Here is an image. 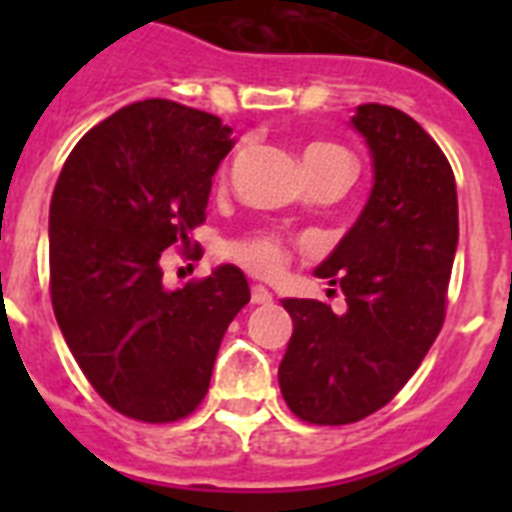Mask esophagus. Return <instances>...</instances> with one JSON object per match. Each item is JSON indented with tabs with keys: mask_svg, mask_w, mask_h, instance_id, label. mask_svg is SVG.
<instances>
[{
	"mask_svg": "<svg viewBox=\"0 0 512 512\" xmlns=\"http://www.w3.org/2000/svg\"><path fill=\"white\" fill-rule=\"evenodd\" d=\"M252 303H255V305H271L273 295L265 287H252Z\"/></svg>",
	"mask_w": 512,
	"mask_h": 512,
	"instance_id": "obj_1",
	"label": "esophagus"
}]
</instances>
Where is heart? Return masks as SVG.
<instances>
[{
    "mask_svg": "<svg viewBox=\"0 0 512 512\" xmlns=\"http://www.w3.org/2000/svg\"><path fill=\"white\" fill-rule=\"evenodd\" d=\"M303 162L305 172L321 170V167H342V170H348L353 175V156L345 148L332 146V143H316V146H311L305 151ZM231 255L239 257L249 271L260 273V276H271L287 260V252H284L276 236H255V239L231 244Z\"/></svg>",
    "mask_w": 512,
    "mask_h": 512,
    "instance_id": "1",
    "label": "heart"
}]
</instances>
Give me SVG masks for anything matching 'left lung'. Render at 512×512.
<instances>
[{
	"mask_svg": "<svg viewBox=\"0 0 512 512\" xmlns=\"http://www.w3.org/2000/svg\"><path fill=\"white\" fill-rule=\"evenodd\" d=\"M350 127L372 156V191L313 271L342 289L348 308L337 316L319 300H284L295 329L279 364L281 396L313 425L364 420L417 372L444 324L460 241L454 172L436 140L380 103L358 106Z\"/></svg>",
	"mask_w": 512,
	"mask_h": 512,
	"instance_id": "left-lung-1",
	"label": "left lung"
}]
</instances>
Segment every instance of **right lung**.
<instances>
[{"label":"right lung","mask_w":512,"mask_h":512,"mask_svg":"<svg viewBox=\"0 0 512 512\" xmlns=\"http://www.w3.org/2000/svg\"><path fill=\"white\" fill-rule=\"evenodd\" d=\"M231 132L196 108L138 100L76 143L52 191L55 319L92 388L132 420L191 414L207 396L225 329L249 303L236 265L167 289L159 263L204 223Z\"/></svg>","instance_id":"1"}]
</instances>
